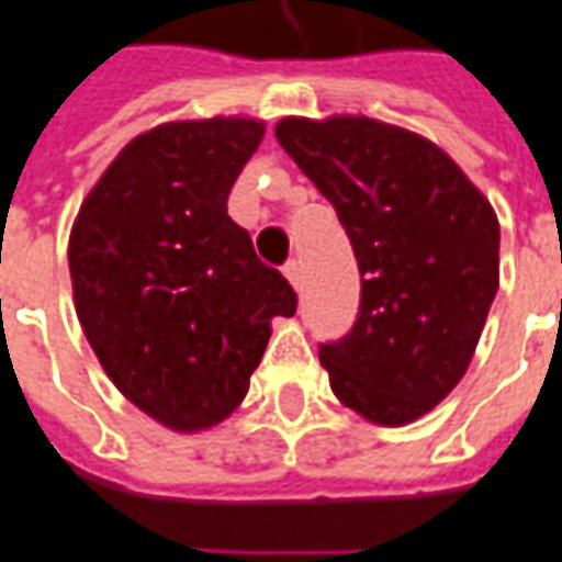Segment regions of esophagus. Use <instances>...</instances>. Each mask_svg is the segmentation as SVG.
<instances>
[{
    "mask_svg": "<svg viewBox=\"0 0 562 562\" xmlns=\"http://www.w3.org/2000/svg\"><path fill=\"white\" fill-rule=\"evenodd\" d=\"M282 273L289 277V282H292L294 289H301V261H285V268H282Z\"/></svg>",
    "mask_w": 562,
    "mask_h": 562,
    "instance_id": "obj_1",
    "label": "esophagus"
}]
</instances>
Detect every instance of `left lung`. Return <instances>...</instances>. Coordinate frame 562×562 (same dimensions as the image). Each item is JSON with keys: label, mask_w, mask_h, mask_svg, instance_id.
Returning a JSON list of instances; mask_svg holds the SVG:
<instances>
[{"label": "left lung", "mask_w": 562, "mask_h": 562, "mask_svg": "<svg viewBox=\"0 0 562 562\" xmlns=\"http://www.w3.org/2000/svg\"><path fill=\"white\" fill-rule=\"evenodd\" d=\"M277 139L331 200L362 273L347 335L319 344L340 402L423 417L472 362L499 289V222L438 145L371 117H285Z\"/></svg>", "instance_id": "8db88e82"}]
</instances>
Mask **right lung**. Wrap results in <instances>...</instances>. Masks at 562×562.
Here are the masks:
<instances>
[{"instance_id": "1", "label": "right lung", "mask_w": 562, "mask_h": 562, "mask_svg": "<svg viewBox=\"0 0 562 562\" xmlns=\"http://www.w3.org/2000/svg\"><path fill=\"white\" fill-rule=\"evenodd\" d=\"M261 136L249 117L143 133L72 227L69 273L90 347L117 390L170 429L225 419L265 356L270 319L297 310L289 280L227 215Z\"/></svg>"}]
</instances>
